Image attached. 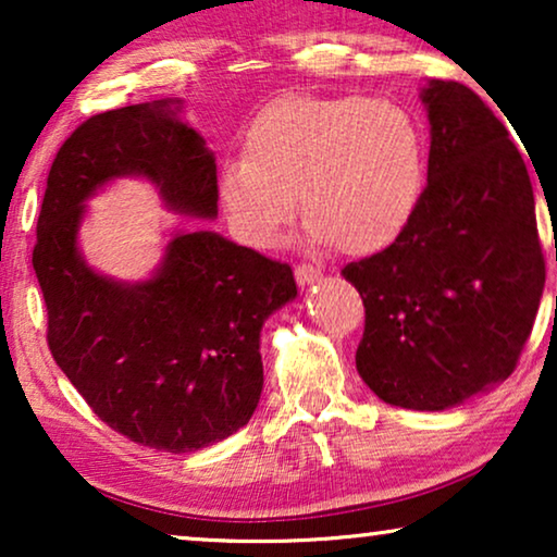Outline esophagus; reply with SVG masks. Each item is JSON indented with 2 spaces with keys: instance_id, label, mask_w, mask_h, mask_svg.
Returning <instances> with one entry per match:
<instances>
[{
  "instance_id": "1",
  "label": "esophagus",
  "mask_w": 557,
  "mask_h": 557,
  "mask_svg": "<svg viewBox=\"0 0 557 557\" xmlns=\"http://www.w3.org/2000/svg\"><path fill=\"white\" fill-rule=\"evenodd\" d=\"M294 276H296V284H299V286H309V284H314V281L322 278V271L314 269V265H309V263H299V265H296Z\"/></svg>"
}]
</instances>
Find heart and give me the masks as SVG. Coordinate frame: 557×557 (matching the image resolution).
Segmentation results:
<instances>
[{
	"label": "heart",
	"mask_w": 557,
	"mask_h": 557,
	"mask_svg": "<svg viewBox=\"0 0 557 557\" xmlns=\"http://www.w3.org/2000/svg\"><path fill=\"white\" fill-rule=\"evenodd\" d=\"M423 187L425 149L413 113L360 96L273 98L246 126L243 157L218 172L220 205L243 243L271 248L301 197L311 235L352 256L398 240Z\"/></svg>",
	"instance_id": "heart-1"
}]
</instances>
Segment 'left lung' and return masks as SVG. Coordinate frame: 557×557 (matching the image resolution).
I'll use <instances>...</instances> for the list:
<instances>
[{
  "label": "left lung",
  "instance_id": "1",
  "mask_svg": "<svg viewBox=\"0 0 557 557\" xmlns=\"http://www.w3.org/2000/svg\"><path fill=\"white\" fill-rule=\"evenodd\" d=\"M429 185L380 253L342 269L362 296L355 362L398 408L444 410L512 375L545 286L535 195L507 126L474 90L431 81Z\"/></svg>",
  "mask_w": 557,
  "mask_h": 557
}]
</instances>
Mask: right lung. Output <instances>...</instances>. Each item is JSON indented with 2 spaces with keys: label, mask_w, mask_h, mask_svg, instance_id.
<instances>
[{
  "label": "right lung",
  "mask_w": 557,
  "mask_h": 557,
  "mask_svg": "<svg viewBox=\"0 0 557 557\" xmlns=\"http://www.w3.org/2000/svg\"><path fill=\"white\" fill-rule=\"evenodd\" d=\"M164 98L98 113L60 147L33 265L48 347L94 413L134 444L172 454L233 436L263 391L261 330L296 296L292 265L212 231H174L147 281L101 276L78 250L88 197L144 177L164 205L218 218L215 157Z\"/></svg>",
  "instance_id": "add662e5"
}]
</instances>
